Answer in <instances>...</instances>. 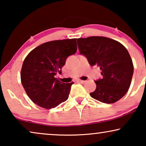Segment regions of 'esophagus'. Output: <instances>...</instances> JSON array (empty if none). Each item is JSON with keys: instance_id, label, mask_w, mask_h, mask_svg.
<instances>
[{"instance_id": "obj_1", "label": "esophagus", "mask_w": 146, "mask_h": 146, "mask_svg": "<svg viewBox=\"0 0 146 146\" xmlns=\"http://www.w3.org/2000/svg\"><path fill=\"white\" fill-rule=\"evenodd\" d=\"M78 82L84 84V82H86V81H84V80H78Z\"/></svg>"}]
</instances>
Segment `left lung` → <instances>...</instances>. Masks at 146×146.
I'll use <instances>...</instances> for the list:
<instances>
[{"label":"left lung","mask_w":146,"mask_h":146,"mask_svg":"<svg viewBox=\"0 0 146 146\" xmlns=\"http://www.w3.org/2000/svg\"><path fill=\"white\" fill-rule=\"evenodd\" d=\"M80 54L90 65L101 70L102 78L94 81L93 98L101 102L112 104L123 97L128 90L133 74L132 60L127 49L114 40L104 36L78 38Z\"/></svg>","instance_id":"obj_1"}]
</instances>
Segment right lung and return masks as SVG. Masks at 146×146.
Instances as JSON below:
<instances>
[{"mask_svg":"<svg viewBox=\"0 0 146 146\" xmlns=\"http://www.w3.org/2000/svg\"><path fill=\"white\" fill-rule=\"evenodd\" d=\"M76 38L54 40L33 50L24 60L21 82L27 95L40 107L51 109L68 98L74 82L64 84L55 78L69 56L77 51Z\"/></svg>","mask_w":146,"mask_h":146,"instance_id":"obj_1","label":"right lung"}]
</instances>
